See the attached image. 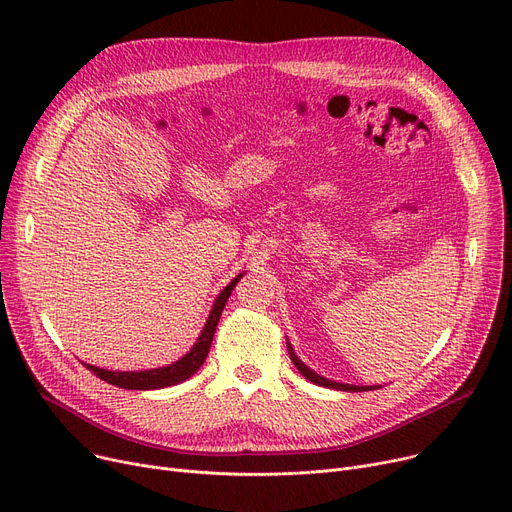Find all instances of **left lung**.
Returning a JSON list of instances; mask_svg holds the SVG:
<instances>
[{"instance_id":"1","label":"left lung","mask_w":512,"mask_h":512,"mask_svg":"<svg viewBox=\"0 0 512 512\" xmlns=\"http://www.w3.org/2000/svg\"><path fill=\"white\" fill-rule=\"evenodd\" d=\"M286 346H288V355H290V359H292L294 367H297L309 382H313V384H317V386H326V388L344 390V392H365V390H375V386H353V384H340V382L328 380V378H324V375H319V373H315L313 369H309V367H307V365H305L297 355H294L290 342H286Z\"/></svg>"}]
</instances>
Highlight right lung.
<instances>
[{
	"instance_id": "1",
	"label": "right lung",
	"mask_w": 512,
	"mask_h": 512,
	"mask_svg": "<svg viewBox=\"0 0 512 512\" xmlns=\"http://www.w3.org/2000/svg\"><path fill=\"white\" fill-rule=\"evenodd\" d=\"M240 278H242V274L236 276L218 294V299H215V303L211 307V313L205 321V328H203L201 336L197 338V342L193 344L191 351H188L182 359H178L176 363L166 365V367H157V369H147V371H107V369H101V367H95V365H87V363H83V365L89 371H93L99 380L112 384V386H118V388H124V390H157V388L176 386V384L188 380L193 373L199 371V367L207 359L209 346H211L215 328H218L220 315H222V311L226 307V301H228V297L232 294V290H234V286L238 284Z\"/></svg>"
}]
</instances>
